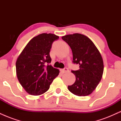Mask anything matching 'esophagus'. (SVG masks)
Returning a JSON list of instances; mask_svg holds the SVG:
<instances>
[{
	"instance_id": "esophagus-1",
	"label": "esophagus",
	"mask_w": 121,
	"mask_h": 121,
	"mask_svg": "<svg viewBox=\"0 0 121 121\" xmlns=\"http://www.w3.org/2000/svg\"><path fill=\"white\" fill-rule=\"evenodd\" d=\"M61 72L62 73H67V72H69V69H68L67 68H65L64 69H61Z\"/></svg>"
}]
</instances>
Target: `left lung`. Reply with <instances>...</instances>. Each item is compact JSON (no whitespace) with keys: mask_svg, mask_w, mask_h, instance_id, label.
Instances as JSON below:
<instances>
[{"mask_svg":"<svg viewBox=\"0 0 121 121\" xmlns=\"http://www.w3.org/2000/svg\"><path fill=\"white\" fill-rule=\"evenodd\" d=\"M61 38L71 48L73 63L80 65L78 70H72L76 81L68 86V90L78 96L89 95L95 89L103 74L104 62L100 52L84 35H67Z\"/></svg>","mask_w":121,"mask_h":121,"instance_id":"obj_1","label":"left lung"}]
</instances>
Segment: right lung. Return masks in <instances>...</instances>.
Returning a JSON list of instances; mask_svg holds the SVG:
<instances>
[{
	"label": "right lung",
	"mask_w": 121,
	"mask_h": 121,
	"mask_svg": "<svg viewBox=\"0 0 121 121\" xmlns=\"http://www.w3.org/2000/svg\"><path fill=\"white\" fill-rule=\"evenodd\" d=\"M59 37L52 34H41L29 41L16 62L18 80L28 94L41 95L59 74L51 63L49 52L53 42ZM48 63L47 66L45 64Z\"/></svg>",
	"instance_id": "add662e5"
}]
</instances>
